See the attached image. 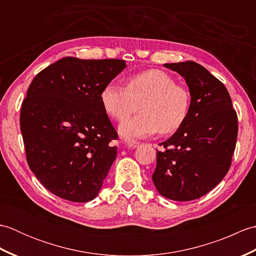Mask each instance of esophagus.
Here are the masks:
<instances>
[{
	"label": "esophagus",
	"mask_w": 256,
	"mask_h": 256,
	"mask_svg": "<svg viewBox=\"0 0 256 256\" xmlns=\"http://www.w3.org/2000/svg\"><path fill=\"white\" fill-rule=\"evenodd\" d=\"M138 145H140V143H138V142H128L126 144V146H128V148H136Z\"/></svg>",
	"instance_id": "1"
}]
</instances>
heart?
<instances>
[{"mask_svg":"<svg viewBox=\"0 0 256 256\" xmlns=\"http://www.w3.org/2000/svg\"><path fill=\"white\" fill-rule=\"evenodd\" d=\"M100 99L106 112L123 121L138 110L140 113L124 121L118 133L124 140L150 136L157 132L168 134L180 126L189 111V92L177 86L170 74L150 69L128 79L126 88L110 82L102 89Z\"/></svg>","mask_w":256,"mask_h":256,"instance_id":"obj_1","label":"heart"}]
</instances>
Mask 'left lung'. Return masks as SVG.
Masks as SVG:
<instances>
[{
    "label": "left lung",
    "instance_id": "1",
    "mask_svg": "<svg viewBox=\"0 0 256 256\" xmlns=\"http://www.w3.org/2000/svg\"><path fill=\"white\" fill-rule=\"evenodd\" d=\"M186 80L188 116L157 150L152 176L162 196L175 201L202 197L226 175L234 153L238 116L229 92L201 64L188 60L164 64Z\"/></svg>",
    "mask_w": 256,
    "mask_h": 256
}]
</instances>
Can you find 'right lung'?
Masks as SVG:
<instances>
[{"label": "right lung", "mask_w": 256, "mask_h": 256, "mask_svg": "<svg viewBox=\"0 0 256 256\" xmlns=\"http://www.w3.org/2000/svg\"><path fill=\"white\" fill-rule=\"evenodd\" d=\"M125 68L120 59L64 57L32 81L20 120L26 158L58 197L86 202L99 194L118 154L100 94Z\"/></svg>", "instance_id": "obj_1"}]
</instances>
